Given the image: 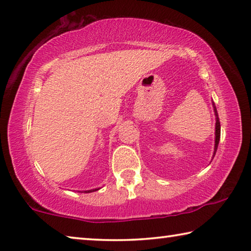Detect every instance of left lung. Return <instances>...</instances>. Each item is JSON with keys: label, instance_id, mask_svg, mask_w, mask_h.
Returning a JSON list of instances; mask_svg holds the SVG:
<instances>
[{"label": "left lung", "instance_id": "1", "mask_svg": "<svg viewBox=\"0 0 251 251\" xmlns=\"http://www.w3.org/2000/svg\"><path fill=\"white\" fill-rule=\"evenodd\" d=\"M212 107H214V112H215V116H216V127H215V148H214V155H212V158L215 157L216 151H217V147L219 144V139H220V122H219V117H218V113L217 109H216V106L212 101Z\"/></svg>", "mask_w": 251, "mask_h": 251}]
</instances>
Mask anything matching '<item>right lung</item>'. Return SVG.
Returning a JSON list of instances; mask_svg holds the SVG:
<instances>
[{
  "mask_svg": "<svg viewBox=\"0 0 251 251\" xmlns=\"http://www.w3.org/2000/svg\"><path fill=\"white\" fill-rule=\"evenodd\" d=\"M100 188H95V189H91V190H84V192H80V193H93V192H96V190H99Z\"/></svg>",
  "mask_w": 251,
  "mask_h": 251,
  "instance_id": "obj_1",
  "label": "right lung"
}]
</instances>
